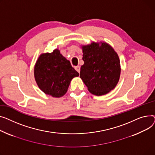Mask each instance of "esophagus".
I'll return each instance as SVG.
<instances>
[{
    "mask_svg": "<svg viewBox=\"0 0 155 155\" xmlns=\"http://www.w3.org/2000/svg\"><path fill=\"white\" fill-rule=\"evenodd\" d=\"M75 69L79 72H79H80V67L79 66H76L75 67Z\"/></svg>",
    "mask_w": 155,
    "mask_h": 155,
    "instance_id": "obj_1",
    "label": "esophagus"
}]
</instances>
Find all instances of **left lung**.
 <instances>
[{
    "instance_id": "1",
    "label": "left lung",
    "mask_w": 155,
    "mask_h": 155,
    "mask_svg": "<svg viewBox=\"0 0 155 155\" xmlns=\"http://www.w3.org/2000/svg\"><path fill=\"white\" fill-rule=\"evenodd\" d=\"M84 64L80 78L89 91L102 96L113 90L119 81L121 66L117 54L106 42L82 45Z\"/></svg>"
}]
</instances>
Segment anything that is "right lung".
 Here are the masks:
<instances>
[{"label": "right lung", "mask_w": 155, "mask_h": 155, "mask_svg": "<svg viewBox=\"0 0 155 155\" xmlns=\"http://www.w3.org/2000/svg\"><path fill=\"white\" fill-rule=\"evenodd\" d=\"M34 72L36 83L41 90L54 97L64 95L71 81L79 75L58 49L51 53L41 54L36 61Z\"/></svg>", "instance_id": "obj_1"}]
</instances>
